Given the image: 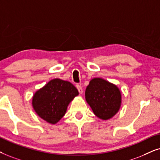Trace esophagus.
<instances>
[{
  "label": "esophagus",
  "mask_w": 160,
  "mask_h": 160,
  "mask_svg": "<svg viewBox=\"0 0 160 160\" xmlns=\"http://www.w3.org/2000/svg\"><path fill=\"white\" fill-rule=\"evenodd\" d=\"M76 87H77V88H78L79 93H82V86H80V85H78H78H76Z\"/></svg>",
  "instance_id": "34e87169"
}]
</instances>
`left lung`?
I'll use <instances>...</instances> for the list:
<instances>
[{
    "instance_id": "8db88e82",
    "label": "left lung",
    "mask_w": 160,
    "mask_h": 160,
    "mask_svg": "<svg viewBox=\"0 0 160 160\" xmlns=\"http://www.w3.org/2000/svg\"><path fill=\"white\" fill-rule=\"evenodd\" d=\"M86 99L98 118L108 120L118 111L121 95L114 84L102 78H93L86 88Z\"/></svg>"
}]
</instances>
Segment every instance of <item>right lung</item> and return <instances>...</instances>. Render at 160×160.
Masks as SVG:
<instances>
[{
    "label": "right lung",
    "mask_w": 160,
    "mask_h": 160,
    "mask_svg": "<svg viewBox=\"0 0 160 160\" xmlns=\"http://www.w3.org/2000/svg\"><path fill=\"white\" fill-rule=\"evenodd\" d=\"M78 93L70 82L53 79L35 93L32 105L38 116L55 124L64 116L68 105Z\"/></svg>",
    "instance_id": "add662e5"
}]
</instances>
